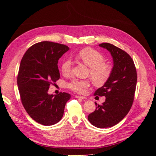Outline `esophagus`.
<instances>
[{
  "label": "esophagus",
  "mask_w": 156,
  "mask_h": 156,
  "mask_svg": "<svg viewBox=\"0 0 156 156\" xmlns=\"http://www.w3.org/2000/svg\"><path fill=\"white\" fill-rule=\"evenodd\" d=\"M76 98H81V99H86L87 98L85 96H75Z\"/></svg>",
  "instance_id": "1"
}]
</instances>
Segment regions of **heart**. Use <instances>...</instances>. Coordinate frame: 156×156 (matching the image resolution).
<instances>
[{
	"label": "heart",
	"mask_w": 156,
	"mask_h": 156,
	"mask_svg": "<svg viewBox=\"0 0 156 156\" xmlns=\"http://www.w3.org/2000/svg\"><path fill=\"white\" fill-rule=\"evenodd\" d=\"M78 58L90 67L89 75L92 80L97 85H102L109 78L112 68L105 63V57L101 53L91 48H85L77 55ZM72 70V62L70 59L63 61L61 65V72L65 76L71 74ZM90 83L87 80L74 79L67 84L68 87L78 94H83L89 87Z\"/></svg>",
	"instance_id": "1"
}]
</instances>
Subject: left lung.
I'll return each mask as SVG.
<instances>
[{
    "label": "left lung",
    "instance_id": "1",
    "mask_svg": "<svg viewBox=\"0 0 156 156\" xmlns=\"http://www.w3.org/2000/svg\"><path fill=\"white\" fill-rule=\"evenodd\" d=\"M99 46L106 49L113 58V66L109 78L94 95L105 96L101 105L88 115L91 125L98 128L111 127L120 122L129 113L133 102L137 73L133 60L127 53L112 44Z\"/></svg>",
    "mask_w": 156,
    "mask_h": 156
}]
</instances>
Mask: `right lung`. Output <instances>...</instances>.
Wrapping results in <instances>:
<instances>
[{
    "mask_svg": "<svg viewBox=\"0 0 156 156\" xmlns=\"http://www.w3.org/2000/svg\"><path fill=\"white\" fill-rule=\"evenodd\" d=\"M69 48L43 41L27 49L21 60L17 83L25 109L36 122L50 126L58 122L71 95L48 94L50 84L60 78L58 62Z\"/></svg>",
    "mask_w": 156,
    "mask_h": 156,
    "instance_id": "add662e5",
    "label": "right lung"
}]
</instances>
